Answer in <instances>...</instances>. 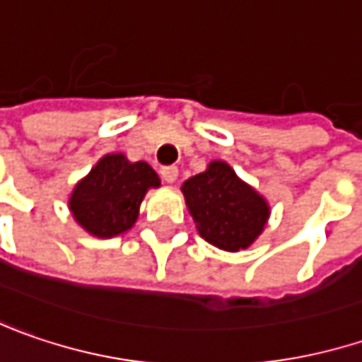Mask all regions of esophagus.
<instances>
[{"mask_svg":"<svg viewBox=\"0 0 362 362\" xmlns=\"http://www.w3.org/2000/svg\"><path fill=\"white\" fill-rule=\"evenodd\" d=\"M160 174H161V178H163V180L172 184V182L178 178V168H176V165H163Z\"/></svg>","mask_w":362,"mask_h":362,"instance_id":"esophagus-1","label":"esophagus"}]
</instances>
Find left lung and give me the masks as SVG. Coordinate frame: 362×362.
Returning <instances> with one entry per match:
<instances>
[{
  "label": "left lung",
  "mask_w": 362,
  "mask_h": 362,
  "mask_svg": "<svg viewBox=\"0 0 362 362\" xmlns=\"http://www.w3.org/2000/svg\"><path fill=\"white\" fill-rule=\"evenodd\" d=\"M182 192L201 238L209 244L238 252L264 229L266 201L223 161H213L206 172L188 178L182 184Z\"/></svg>",
  "instance_id": "8db88e82"
}]
</instances>
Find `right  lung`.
Segmentation results:
<instances>
[{"instance_id":"1","label":"right lung","mask_w":362,"mask_h":362,"mask_svg":"<svg viewBox=\"0 0 362 362\" xmlns=\"http://www.w3.org/2000/svg\"><path fill=\"white\" fill-rule=\"evenodd\" d=\"M160 186L158 174L145 161L120 153L106 156L75 186L69 206L77 223L98 238H112L137 221L139 204L147 188Z\"/></svg>"}]
</instances>
